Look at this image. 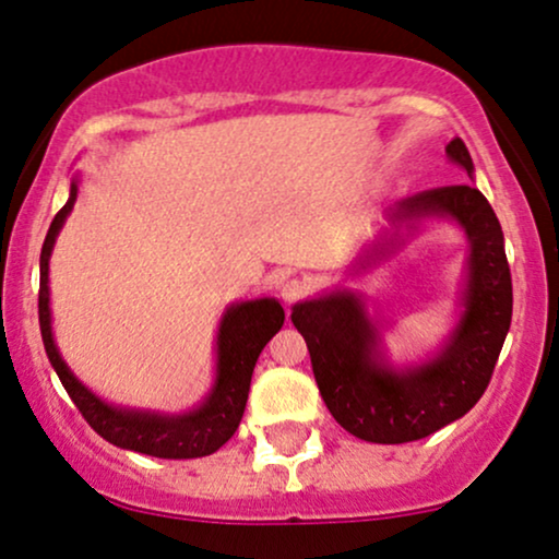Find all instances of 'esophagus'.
I'll use <instances>...</instances> for the list:
<instances>
[{
    "mask_svg": "<svg viewBox=\"0 0 559 559\" xmlns=\"http://www.w3.org/2000/svg\"><path fill=\"white\" fill-rule=\"evenodd\" d=\"M307 294H310V284L301 278H292L281 286V297H284L286 305H297V301L305 299Z\"/></svg>",
    "mask_w": 559,
    "mask_h": 559,
    "instance_id": "esophagus-1",
    "label": "esophagus"
}]
</instances>
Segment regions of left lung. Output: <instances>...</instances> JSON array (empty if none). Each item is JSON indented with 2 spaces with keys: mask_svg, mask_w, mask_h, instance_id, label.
<instances>
[{
  "mask_svg": "<svg viewBox=\"0 0 559 559\" xmlns=\"http://www.w3.org/2000/svg\"><path fill=\"white\" fill-rule=\"evenodd\" d=\"M463 165L473 159L463 139L447 144ZM449 215L471 239L465 316L452 342L433 362L413 373H391L373 360L376 331L352 294L305 301L292 323L310 349L320 396L342 428L373 444L418 441L463 418L484 396L512 320V278L504 236L491 204L473 183L436 186L396 204V221Z\"/></svg>",
  "mask_w": 559,
  "mask_h": 559,
  "instance_id": "left-lung-1",
  "label": "left lung"
}]
</instances>
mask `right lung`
Segmentation results:
<instances>
[{
  "label": "right lung",
  "mask_w": 559,
  "mask_h": 559,
  "mask_svg": "<svg viewBox=\"0 0 559 559\" xmlns=\"http://www.w3.org/2000/svg\"><path fill=\"white\" fill-rule=\"evenodd\" d=\"M79 186H70V199L66 207L55 215L52 226L47 230V239L41 247V284H38V325H41L44 349H47L49 362L60 376L62 386L73 400L83 420L94 428L102 439L115 447L133 449V452L152 454L163 460H191L213 454L221 449L239 428L243 407H247L249 383H252V370L258 362L262 346H265L284 325V307L275 299L241 301L230 307L221 323L217 333V381L213 394L202 407L189 415H150L133 413V409H118L81 386L79 378L68 370L57 352L52 338V325H49V254L57 230L62 228L70 210H73Z\"/></svg>",
  "instance_id": "1"
}]
</instances>
